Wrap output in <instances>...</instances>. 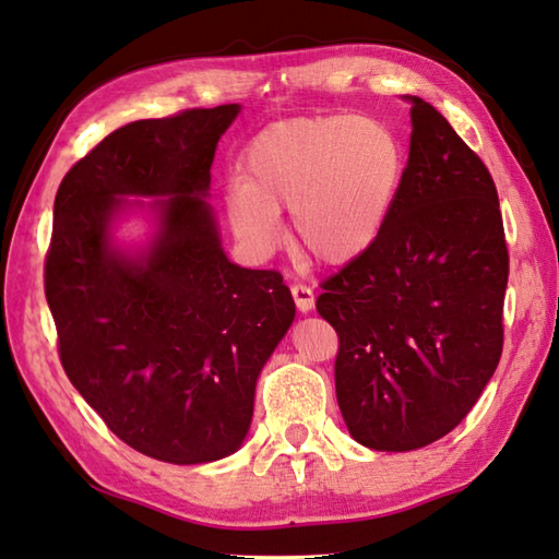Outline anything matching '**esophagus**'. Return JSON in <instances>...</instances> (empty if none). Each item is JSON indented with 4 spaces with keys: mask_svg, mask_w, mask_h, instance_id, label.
Instances as JSON below:
<instances>
[{
    "mask_svg": "<svg viewBox=\"0 0 559 559\" xmlns=\"http://www.w3.org/2000/svg\"><path fill=\"white\" fill-rule=\"evenodd\" d=\"M290 293L300 312H310L314 308V293L310 286H306V283H296V286L290 288Z\"/></svg>",
    "mask_w": 559,
    "mask_h": 559,
    "instance_id": "34e87169",
    "label": "esophagus"
}]
</instances>
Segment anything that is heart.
Returning a JSON list of instances; mask_svg holds the SVG:
<instances>
[{
    "mask_svg": "<svg viewBox=\"0 0 559 559\" xmlns=\"http://www.w3.org/2000/svg\"><path fill=\"white\" fill-rule=\"evenodd\" d=\"M403 174V141L379 117L278 121L247 146L241 182L227 192V217L251 251L269 253L283 235L278 212L290 210L296 245L344 266L383 235Z\"/></svg>",
    "mask_w": 559,
    "mask_h": 559,
    "instance_id": "obj_1",
    "label": "heart"
}]
</instances>
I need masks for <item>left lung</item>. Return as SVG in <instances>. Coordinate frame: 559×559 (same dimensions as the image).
I'll return each mask as SVG.
<instances>
[{
	"mask_svg": "<svg viewBox=\"0 0 559 559\" xmlns=\"http://www.w3.org/2000/svg\"><path fill=\"white\" fill-rule=\"evenodd\" d=\"M411 103V154L389 225L322 283L340 337L334 389L354 440L411 452L454 430L503 349L509 283L499 195L438 109Z\"/></svg>",
	"mask_w": 559,
	"mask_h": 559,
	"instance_id": "obj_1",
	"label": "left lung"
}]
</instances>
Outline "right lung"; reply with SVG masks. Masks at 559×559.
Returning <instances> with one entry per match:
<instances>
[{
    "instance_id": "add662e5",
    "label": "right lung",
    "mask_w": 559,
    "mask_h": 559,
    "mask_svg": "<svg viewBox=\"0 0 559 559\" xmlns=\"http://www.w3.org/2000/svg\"><path fill=\"white\" fill-rule=\"evenodd\" d=\"M239 109L131 121L56 192L46 300L60 364L121 442L170 464L241 448L259 373L296 318L278 271L227 259L207 202L217 141ZM136 206L157 229L134 252L116 245L114 222Z\"/></svg>"
}]
</instances>
